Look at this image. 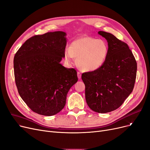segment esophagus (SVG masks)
<instances>
[{"label":"esophagus","instance_id":"obj_1","mask_svg":"<svg viewBox=\"0 0 150 150\" xmlns=\"http://www.w3.org/2000/svg\"><path fill=\"white\" fill-rule=\"evenodd\" d=\"M77 76H78V78H79V79H80L81 78V74L80 72V71H78V72H77Z\"/></svg>","mask_w":150,"mask_h":150}]
</instances>
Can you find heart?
Instances as JSON below:
<instances>
[{
	"label": "heart",
	"mask_w": 150,
	"mask_h": 150,
	"mask_svg": "<svg viewBox=\"0 0 150 150\" xmlns=\"http://www.w3.org/2000/svg\"><path fill=\"white\" fill-rule=\"evenodd\" d=\"M109 47L103 39L82 36L71 43L70 48L64 50V58L69 64L76 59V64L85 71H94L100 69L105 64Z\"/></svg>",
	"instance_id": "heart-1"
}]
</instances>
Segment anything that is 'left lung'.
Returning a JSON list of instances; mask_svg holds the SVG:
<instances>
[{
    "label": "left lung",
    "instance_id": "8db88e82",
    "mask_svg": "<svg viewBox=\"0 0 150 150\" xmlns=\"http://www.w3.org/2000/svg\"><path fill=\"white\" fill-rule=\"evenodd\" d=\"M109 51L107 60L99 70L83 73L85 98L94 112L105 113L119 108L131 94L137 75V62L128 45L104 31Z\"/></svg>",
    "mask_w": 150,
    "mask_h": 150
}]
</instances>
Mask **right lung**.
I'll use <instances>...</instances> for the list:
<instances>
[{"instance_id": "1", "label": "right lung", "mask_w": 150, "mask_h": 150, "mask_svg": "<svg viewBox=\"0 0 150 150\" xmlns=\"http://www.w3.org/2000/svg\"><path fill=\"white\" fill-rule=\"evenodd\" d=\"M66 33L35 35L25 42L14 57V73L19 96L32 111L44 116L61 112L76 71L60 63L64 57Z\"/></svg>"}]
</instances>
